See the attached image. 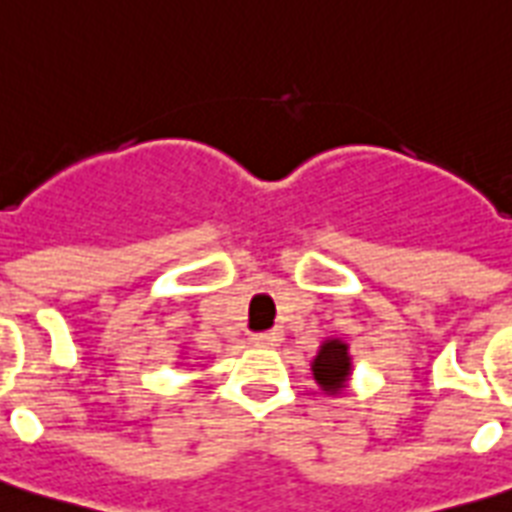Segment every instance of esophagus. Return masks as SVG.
Here are the masks:
<instances>
[{"label": "esophagus", "instance_id": "1", "mask_svg": "<svg viewBox=\"0 0 512 512\" xmlns=\"http://www.w3.org/2000/svg\"><path fill=\"white\" fill-rule=\"evenodd\" d=\"M252 342H255L257 348H276L281 342V332L279 329H271V332H260V335H252Z\"/></svg>", "mask_w": 512, "mask_h": 512}]
</instances>
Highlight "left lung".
Masks as SVG:
<instances>
[{
    "mask_svg": "<svg viewBox=\"0 0 512 512\" xmlns=\"http://www.w3.org/2000/svg\"><path fill=\"white\" fill-rule=\"evenodd\" d=\"M313 377L327 393H340L350 377L348 345L342 340H324L319 353L311 361Z\"/></svg>",
    "mask_w": 512,
    "mask_h": 512,
    "instance_id": "obj_1",
    "label": "left lung"
}]
</instances>
